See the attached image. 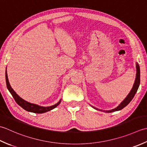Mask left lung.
<instances>
[{"label": "left lung", "instance_id": "left-lung-1", "mask_svg": "<svg viewBox=\"0 0 147 147\" xmlns=\"http://www.w3.org/2000/svg\"><path fill=\"white\" fill-rule=\"evenodd\" d=\"M136 79H135V81H134V83L133 86V88L131 89V91L129 92V93L127 94V96L124 100L122 101V102L119 105V106L117 107L116 108L112 110H103L101 109H98L97 108H96L93 106H91L93 109L100 110V111H103L104 112H107V113H110V112H113L115 111H119V110H121L122 109H124L125 107H126L127 105L130 103V101L133 100V98H134V95H135L136 92L138 91V89L139 88L140 86V66L138 63H136Z\"/></svg>", "mask_w": 147, "mask_h": 147}]
</instances>
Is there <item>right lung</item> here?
<instances>
[{"label": "right lung", "mask_w": 147, "mask_h": 147, "mask_svg": "<svg viewBox=\"0 0 147 147\" xmlns=\"http://www.w3.org/2000/svg\"><path fill=\"white\" fill-rule=\"evenodd\" d=\"M5 81H6V85H7V88L8 89V90L10 92V93L12 94V96H13V97L14 98V100L16 101V102L21 107H22L23 109H25L28 112L36 113H45L54 109L61 103V100H59L58 103L55 105H54L53 106L42 107V106L38 105L28 102V101L24 100L23 99L20 97L19 96L16 94V92L13 90V89L11 88L9 82V80H8L7 70H5Z\"/></svg>", "instance_id": "1"}]
</instances>
